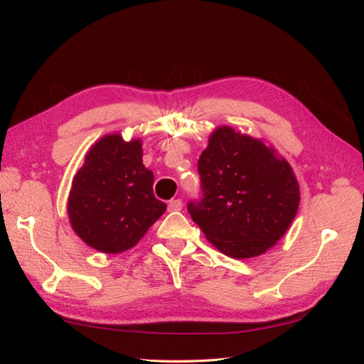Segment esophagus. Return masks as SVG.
<instances>
[{"label":"esophagus","instance_id":"34e87169","mask_svg":"<svg viewBox=\"0 0 364 364\" xmlns=\"http://www.w3.org/2000/svg\"><path fill=\"white\" fill-rule=\"evenodd\" d=\"M182 200L181 199H173V200H170V203H168V211H181L182 209Z\"/></svg>","mask_w":364,"mask_h":364}]
</instances>
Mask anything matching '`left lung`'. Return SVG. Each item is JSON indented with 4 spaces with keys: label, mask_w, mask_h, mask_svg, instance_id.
Returning <instances> with one entry per match:
<instances>
[{
    "label": "left lung",
    "mask_w": 364,
    "mask_h": 364,
    "mask_svg": "<svg viewBox=\"0 0 364 364\" xmlns=\"http://www.w3.org/2000/svg\"><path fill=\"white\" fill-rule=\"evenodd\" d=\"M197 171L200 197L186 208L228 257L252 258L273 247L299 208V183L290 164L230 127H218L209 136Z\"/></svg>",
    "instance_id": "1"
}]
</instances>
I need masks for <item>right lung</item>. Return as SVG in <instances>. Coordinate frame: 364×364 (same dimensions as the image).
<instances>
[{
	"label": "right lung",
	"instance_id": "obj_1",
	"mask_svg": "<svg viewBox=\"0 0 364 364\" xmlns=\"http://www.w3.org/2000/svg\"><path fill=\"white\" fill-rule=\"evenodd\" d=\"M153 179L139 139L103 136L73 181L68 214L75 234L105 253L134 247L167 209L153 194Z\"/></svg>",
	"mask_w": 364,
	"mask_h": 364
}]
</instances>
